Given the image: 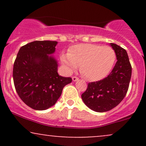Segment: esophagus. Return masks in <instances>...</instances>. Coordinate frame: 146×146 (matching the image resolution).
I'll return each mask as SVG.
<instances>
[{
	"instance_id": "1",
	"label": "esophagus",
	"mask_w": 146,
	"mask_h": 146,
	"mask_svg": "<svg viewBox=\"0 0 146 146\" xmlns=\"http://www.w3.org/2000/svg\"><path fill=\"white\" fill-rule=\"evenodd\" d=\"M72 80H73V82H76V81H78L79 79H78V78H77V77L74 76V77H73V78H72Z\"/></svg>"
}]
</instances>
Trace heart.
<instances>
[{
  "label": "heart",
  "mask_w": 146,
  "mask_h": 146,
  "mask_svg": "<svg viewBox=\"0 0 146 146\" xmlns=\"http://www.w3.org/2000/svg\"><path fill=\"white\" fill-rule=\"evenodd\" d=\"M116 53L110 46L93 44H80L70 48L68 53L60 56L62 63L69 71L80 65V71L91 81L104 78L113 68Z\"/></svg>",
  "instance_id": "b5f03b06"
}]
</instances>
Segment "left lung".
I'll use <instances>...</instances> for the list:
<instances>
[{
	"label": "left lung",
	"instance_id": "obj_1",
	"mask_svg": "<svg viewBox=\"0 0 146 146\" xmlns=\"http://www.w3.org/2000/svg\"><path fill=\"white\" fill-rule=\"evenodd\" d=\"M110 46L115 51L117 62L106 78L88 83L82 95L84 103L90 109L103 113L113 109L126 95L132 75V67L124 48L114 43Z\"/></svg>",
	"mask_w": 146,
	"mask_h": 146
}]
</instances>
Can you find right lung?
I'll use <instances>...</instances> for the list:
<instances>
[{"instance_id":"obj_1","label":"right lung","mask_w":146,"mask_h":146,"mask_svg":"<svg viewBox=\"0 0 146 146\" xmlns=\"http://www.w3.org/2000/svg\"><path fill=\"white\" fill-rule=\"evenodd\" d=\"M58 42L33 41L20 48L13 68L18 96L28 106L44 110L53 106L71 78L58 75V62L53 56Z\"/></svg>"}]
</instances>
